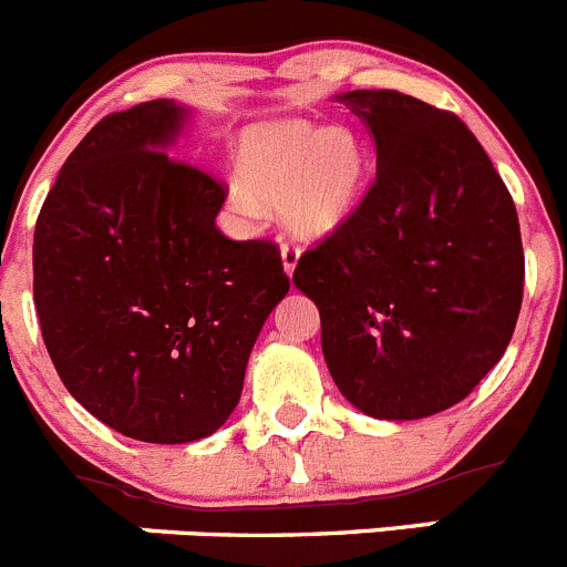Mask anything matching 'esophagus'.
<instances>
[{
    "label": "esophagus",
    "instance_id": "1",
    "mask_svg": "<svg viewBox=\"0 0 567 567\" xmlns=\"http://www.w3.org/2000/svg\"><path fill=\"white\" fill-rule=\"evenodd\" d=\"M281 261H284V272L286 276H295V267H297V261H300V248H297V245H291V243H284L281 245Z\"/></svg>",
    "mask_w": 567,
    "mask_h": 567
}]
</instances>
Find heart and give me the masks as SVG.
<instances>
[{"label":"heart","instance_id":"heart-1","mask_svg":"<svg viewBox=\"0 0 567 567\" xmlns=\"http://www.w3.org/2000/svg\"><path fill=\"white\" fill-rule=\"evenodd\" d=\"M228 198L248 220L281 206L286 226L306 239L341 231L358 212L369 178V148L352 128L272 121L243 132Z\"/></svg>","mask_w":567,"mask_h":567}]
</instances>
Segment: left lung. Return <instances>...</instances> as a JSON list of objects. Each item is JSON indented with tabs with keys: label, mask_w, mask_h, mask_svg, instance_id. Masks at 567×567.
Masks as SVG:
<instances>
[{
	"label": "left lung",
	"mask_w": 567,
	"mask_h": 567,
	"mask_svg": "<svg viewBox=\"0 0 567 567\" xmlns=\"http://www.w3.org/2000/svg\"><path fill=\"white\" fill-rule=\"evenodd\" d=\"M378 148V176L295 281L322 322L347 402L411 422L457 405L513 339L524 297L515 204L457 115L396 91L341 93Z\"/></svg>",
	"instance_id": "obj_1"
}]
</instances>
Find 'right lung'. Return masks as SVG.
<instances>
[{"label": "right lung", "mask_w": 567, "mask_h": 567, "mask_svg": "<svg viewBox=\"0 0 567 567\" xmlns=\"http://www.w3.org/2000/svg\"><path fill=\"white\" fill-rule=\"evenodd\" d=\"M193 112H112L71 151L38 215L32 291L49 358L82 408L148 444L212 435L289 291L267 239L234 243L226 187L167 154Z\"/></svg>", "instance_id": "add662e5"}]
</instances>
